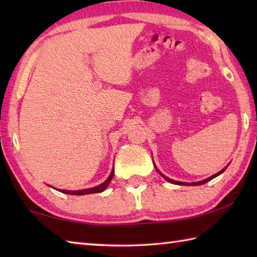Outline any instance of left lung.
I'll use <instances>...</instances> for the list:
<instances>
[{
    "label": "left lung",
    "mask_w": 257,
    "mask_h": 257,
    "mask_svg": "<svg viewBox=\"0 0 257 257\" xmlns=\"http://www.w3.org/2000/svg\"><path fill=\"white\" fill-rule=\"evenodd\" d=\"M228 165H229V164H228ZM228 165H227V167H224L221 171H219L217 173H215V175H213V176H211V177H208V178H206V179H204V180H202V181H196V182H182V181H177V180L170 179V178L165 177V176L163 175V173H161V172L159 171V169L156 168V165H155V164H154V167H155V169H156V171H158V172L160 173V175L164 178L165 180L169 181V182H171V184H175V185H181V186H198V185H203V184H205V182L210 181V180H212V179H214V178H215V177H217V176H220L221 173H223L225 169L228 168Z\"/></svg>",
    "instance_id": "left-lung-1"
}]
</instances>
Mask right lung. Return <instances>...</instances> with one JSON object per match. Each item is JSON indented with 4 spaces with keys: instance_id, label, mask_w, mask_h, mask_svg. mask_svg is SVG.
Instances as JSON below:
<instances>
[{
    "instance_id": "right-lung-1",
    "label": "right lung",
    "mask_w": 257,
    "mask_h": 257,
    "mask_svg": "<svg viewBox=\"0 0 257 257\" xmlns=\"http://www.w3.org/2000/svg\"><path fill=\"white\" fill-rule=\"evenodd\" d=\"M113 176H114V170L112 169V171L110 173V176H108L107 179L103 182V184L98 185L96 187H92V188H87V189H80V190H66V189H58L59 191L63 194H68V195H78V196H80V195H87V194H94V193H102L106 189V187L110 184ZM50 186V185H49ZM51 187V186H50ZM55 189V188H54Z\"/></svg>"
}]
</instances>
